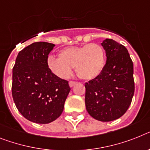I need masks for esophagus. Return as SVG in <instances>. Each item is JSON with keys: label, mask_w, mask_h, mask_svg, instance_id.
Here are the masks:
<instances>
[{"label": "esophagus", "mask_w": 150, "mask_h": 150, "mask_svg": "<svg viewBox=\"0 0 150 150\" xmlns=\"http://www.w3.org/2000/svg\"><path fill=\"white\" fill-rule=\"evenodd\" d=\"M76 81H69V86L70 87H73L75 85H76Z\"/></svg>", "instance_id": "obj_1"}]
</instances>
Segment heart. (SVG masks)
Returning a JSON list of instances; mask_svg holds the SVG:
<instances>
[{"instance_id":"heart-1","label":"heart","mask_w":150,"mask_h":150,"mask_svg":"<svg viewBox=\"0 0 150 150\" xmlns=\"http://www.w3.org/2000/svg\"><path fill=\"white\" fill-rule=\"evenodd\" d=\"M106 62V53L98 43L86 44L81 46H71L62 50L59 59L49 56L47 66L58 77L66 79L75 67L79 78L91 80L100 75Z\"/></svg>"}]
</instances>
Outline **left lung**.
Listing matches in <instances>:
<instances>
[{
  "instance_id": "1",
  "label": "left lung",
  "mask_w": 150,
  "mask_h": 150,
  "mask_svg": "<svg viewBox=\"0 0 150 150\" xmlns=\"http://www.w3.org/2000/svg\"><path fill=\"white\" fill-rule=\"evenodd\" d=\"M101 45L107 62L99 76L85 83V106L93 118L108 122L122 117L131 104L135 90L133 63L121 44L106 39Z\"/></svg>"
}]
</instances>
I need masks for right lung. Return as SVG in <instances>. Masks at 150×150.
<instances>
[{"mask_svg": "<svg viewBox=\"0 0 150 150\" xmlns=\"http://www.w3.org/2000/svg\"><path fill=\"white\" fill-rule=\"evenodd\" d=\"M55 45L36 42L19 52L13 68L12 96L17 110L30 121L49 124L62 114L71 90L54 75L47 59Z\"/></svg>", "mask_w": 150, "mask_h": 150, "instance_id": "right-lung-1", "label": "right lung"}]
</instances>
